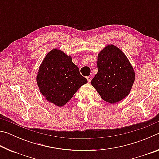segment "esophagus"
Returning a JSON list of instances; mask_svg holds the SVG:
<instances>
[{"label": "esophagus", "mask_w": 159, "mask_h": 159, "mask_svg": "<svg viewBox=\"0 0 159 159\" xmlns=\"http://www.w3.org/2000/svg\"><path fill=\"white\" fill-rule=\"evenodd\" d=\"M86 79H87V80H88V82H90V81H91V80H92V76H88L86 77Z\"/></svg>", "instance_id": "esophagus-1"}]
</instances>
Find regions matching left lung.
<instances>
[{
    "instance_id": "1",
    "label": "left lung",
    "mask_w": 159,
    "mask_h": 159,
    "mask_svg": "<svg viewBox=\"0 0 159 159\" xmlns=\"http://www.w3.org/2000/svg\"><path fill=\"white\" fill-rule=\"evenodd\" d=\"M98 71L91 80L102 99L114 104L128 95L134 81L133 66L119 48L107 45L99 53Z\"/></svg>"
}]
</instances>
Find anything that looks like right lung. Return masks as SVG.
Wrapping results in <instances>:
<instances>
[{
    "instance_id": "right-lung-1",
    "label": "right lung",
    "mask_w": 159,
    "mask_h": 159,
    "mask_svg": "<svg viewBox=\"0 0 159 159\" xmlns=\"http://www.w3.org/2000/svg\"><path fill=\"white\" fill-rule=\"evenodd\" d=\"M36 80L39 90L48 101L58 107L66 104L75 93L88 82L71 56L53 49L47 54L39 69Z\"/></svg>"
}]
</instances>
